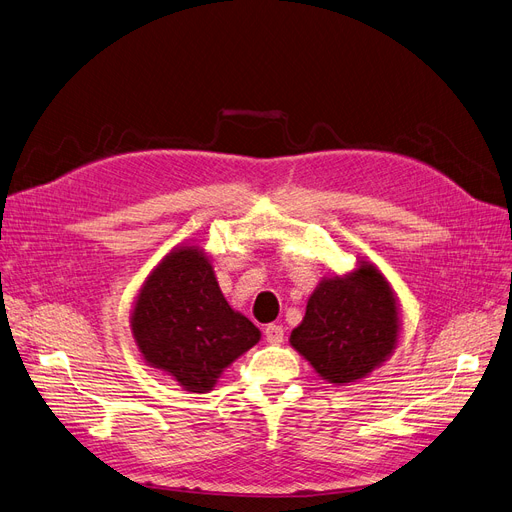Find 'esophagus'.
Returning a JSON list of instances; mask_svg holds the SVG:
<instances>
[{"instance_id": "1", "label": "esophagus", "mask_w": 512, "mask_h": 512, "mask_svg": "<svg viewBox=\"0 0 512 512\" xmlns=\"http://www.w3.org/2000/svg\"><path fill=\"white\" fill-rule=\"evenodd\" d=\"M265 339L272 345H280L284 341V328L280 324H268L265 326Z\"/></svg>"}]
</instances>
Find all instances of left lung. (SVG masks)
Returning a JSON list of instances; mask_svg holds the SVG:
<instances>
[{
	"instance_id": "obj_1",
	"label": "left lung",
	"mask_w": 512,
	"mask_h": 512,
	"mask_svg": "<svg viewBox=\"0 0 512 512\" xmlns=\"http://www.w3.org/2000/svg\"><path fill=\"white\" fill-rule=\"evenodd\" d=\"M399 339V307L387 278L370 261L324 278L307 301L291 345L324 381L355 383L381 366Z\"/></svg>"
}]
</instances>
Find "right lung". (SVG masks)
Wrapping results in <instances>:
<instances>
[{
    "mask_svg": "<svg viewBox=\"0 0 512 512\" xmlns=\"http://www.w3.org/2000/svg\"><path fill=\"white\" fill-rule=\"evenodd\" d=\"M131 332L142 358L192 393L211 391L261 339L259 328L228 305L198 247L173 249L150 272L133 305Z\"/></svg>",
    "mask_w": 512,
    "mask_h": 512,
    "instance_id": "obj_1",
    "label": "right lung"
}]
</instances>
